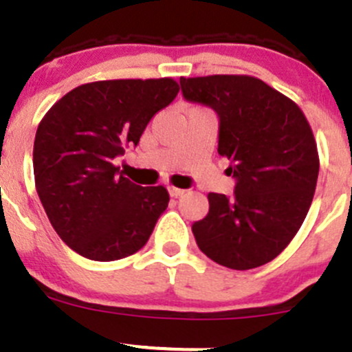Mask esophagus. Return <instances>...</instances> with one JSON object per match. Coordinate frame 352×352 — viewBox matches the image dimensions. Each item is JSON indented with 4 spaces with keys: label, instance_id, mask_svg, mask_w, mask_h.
I'll list each match as a JSON object with an SVG mask.
<instances>
[{
    "label": "esophagus",
    "instance_id": "obj_1",
    "mask_svg": "<svg viewBox=\"0 0 352 352\" xmlns=\"http://www.w3.org/2000/svg\"><path fill=\"white\" fill-rule=\"evenodd\" d=\"M186 192V190L184 189H179V187H173V186H170L168 187V194L172 197H179V196H182V194Z\"/></svg>",
    "mask_w": 352,
    "mask_h": 352
}]
</instances>
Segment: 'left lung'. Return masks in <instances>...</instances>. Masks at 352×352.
I'll list each match as a JSON object with an SVG mask.
<instances>
[{"mask_svg": "<svg viewBox=\"0 0 352 352\" xmlns=\"http://www.w3.org/2000/svg\"><path fill=\"white\" fill-rule=\"evenodd\" d=\"M187 101L217 111L218 155L230 160V197L210 192L192 225L201 251L221 267L249 270L277 258L301 228L318 180L315 135L301 108L251 75L180 77Z\"/></svg>", "mask_w": 352, "mask_h": 352, "instance_id": "left-lung-1", "label": "left lung"}]
</instances>
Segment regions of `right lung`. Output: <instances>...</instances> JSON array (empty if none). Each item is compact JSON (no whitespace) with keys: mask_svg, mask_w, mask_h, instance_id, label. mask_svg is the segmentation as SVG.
<instances>
[{"mask_svg":"<svg viewBox=\"0 0 352 352\" xmlns=\"http://www.w3.org/2000/svg\"><path fill=\"white\" fill-rule=\"evenodd\" d=\"M173 78L82 84L50 108L34 141V179L61 241L94 261L138 252L168 206L163 186L141 187L113 165L179 93Z\"/></svg>","mask_w":352,"mask_h":352,"instance_id":"right-lung-1","label":"right lung"}]
</instances>
